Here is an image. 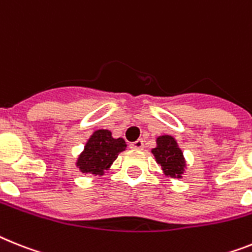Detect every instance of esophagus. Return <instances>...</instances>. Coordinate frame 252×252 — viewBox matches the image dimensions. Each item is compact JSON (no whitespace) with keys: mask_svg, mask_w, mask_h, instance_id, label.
<instances>
[{"mask_svg":"<svg viewBox=\"0 0 252 252\" xmlns=\"http://www.w3.org/2000/svg\"><path fill=\"white\" fill-rule=\"evenodd\" d=\"M130 149H133V150H142L143 149V141H142V139H137L136 142L130 143Z\"/></svg>","mask_w":252,"mask_h":252,"instance_id":"1","label":"esophagus"}]
</instances>
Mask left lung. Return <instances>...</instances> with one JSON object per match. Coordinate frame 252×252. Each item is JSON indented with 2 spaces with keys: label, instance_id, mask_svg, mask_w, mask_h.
<instances>
[{
  "label": "left lung",
  "instance_id": "left-lung-1",
  "mask_svg": "<svg viewBox=\"0 0 252 252\" xmlns=\"http://www.w3.org/2000/svg\"><path fill=\"white\" fill-rule=\"evenodd\" d=\"M151 152L155 160L161 166L162 173L168 178L181 179L186 169V160L183 152L179 149L174 137L164 134L156 138V147Z\"/></svg>",
  "mask_w": 252,
  "mask_h": 252
}]
</instances>
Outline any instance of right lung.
I'll return each instance as SVG.
<instances>
[{
	"label": "right lung",
	"instance_id": "right-lung-1",
	"mask_svg": "<svg viewBox=\"0 0 252 252\" xmlns=\"http://www.w3.org/2000/svg\"><path fill=\"white\" fill-rule=\"evenodd\" d=\"M126 149L123 138H114L107 129H98L88 138L84 150L77 158V168L82 173L102 175L109 170L118 155Z\"/></svg>",
	"mask_w": 252,
	"mask_h": 252
}]
</instances>
